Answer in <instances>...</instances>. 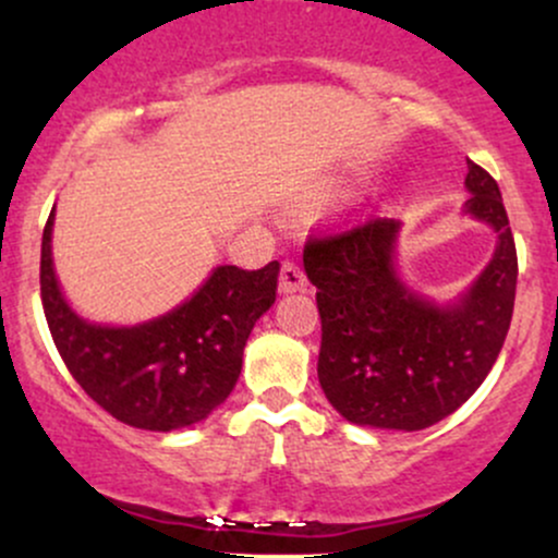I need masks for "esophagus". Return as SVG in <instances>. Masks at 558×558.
I'll list each match as a JSON object with an SVG mask.
<instances>
[{
  "instance_id": "34e87169",
  "label": "esophagus",
  "mask_w": 558,
  "mask_h": 558,
  "mask_svg": "<svg viewBox=\"0 0 558 558\" xmlns=\"http://www.w3.org/2000/svg\"><path fill=\"white\" fill-rule=\"evenodd\" d=\"M306 288V275L296 262H283V270H280V293H296Z\"/></svg>"
}]
</instances>
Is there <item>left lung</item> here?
<instances>
[{
	"mask_svg": "<svg viewBox=\"0 0 558 558\" xmlns=\"http://www.w3.org/2000/svg\"><path fill=\"white\" fill-rule=\"evenodd\" d=\"M462 213L496 233L485 270L451 301L420 296L399 272L401 222L373 217L310 241L304 270L323 317L317 377L343 420L425 430L483 386L511 325L517 248L498 183L466 159Z\"/></svg>",
	"mask_w": 558,
	"mask_h": 558,
	"instance_id": "left-lung-1",
	"label": "left lung"
}]
</instances>
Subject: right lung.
Masks as SVG:
<instances>
[{
    "mask_svg": "<svg viewBox=\"0 0 558 558\" xmlns=\"http://www.w3.org/2000/svg\"><path fill=\"white\" fill-rule=\"evenodd\" d=\"M54 207L41 239V304L70 375L105 412L138 430L207 420L235 388L243 345L275 304L278 262L220 265L183 304L138 325L88 323L62 293L52 259Z\"/></svg>",
    "mask_w": 558,
    "mask_h": 558,
    "instance_id": "1",
    "label": "right lung"
}]
</instances>
